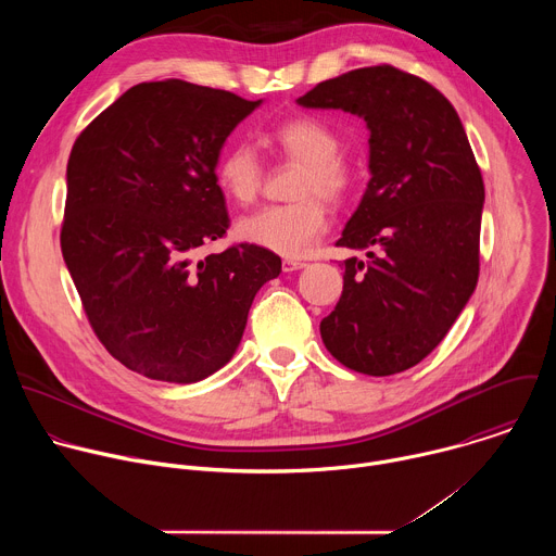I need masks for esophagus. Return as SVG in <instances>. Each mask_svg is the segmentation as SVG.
Returning <instances> with one entry per match:
<instances>
[{
  "label": "esophagus",
  "mask_w": 556,
  "mask_h": 556,
  "mask_svg": "<svg viewBox=\"0 0 556 556\" xmlns=\"http://www.w3.org/2000/svg\"><path fill=\"white\" fill-rule=\"evenodd\" d=\"M281 268H283V273L301 270V268H305V262H299V260H283V262H281Z\"/></svg>",
  "instance_id": "34e87169"
}]
</instances>
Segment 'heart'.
<instances>
[{"instance_id":"heart-1","label":"heart","mask_w":556,"mask_h":556,"mask_svg":"<svg viewBox=\"0 0 556 556\" xmlns=\"http://www.w3.org/2000/svg\"><path fill=\"white\" fill-rule=\"evenodd\" d=\"M266 142L288 161L301 163L294 176L288 204L266 206L237 224V235L260 249L301 257L328 230L326 202L341 204L354 189V172L339 155L341 138L324 121L294 116L266 134ZM215 180L222 193L237 202L251 204L264 185V165L257 151L247 142L226 147L215 165Z\"/></svg>"}]
</instances>
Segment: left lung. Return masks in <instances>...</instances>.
I'll return each instance as SVG.
<instances>
[{
  "instance_id": "8db88e82",
  "label": "left lung",
  "mask_w": 556,
  "mask_h": 556,
  "mask_svg": "<svg viewBox=\"0 0 556 556\" xmlns=\"http://www.w3.org/2000/svg\"><path fill=\"white\" fill-rule=\"evenodd\" d=\"M296 103L358 114L371 131V180L337 242L367 260L343 262L321 339L358 374L405 371L438 348L478 286V161L446 97L389 63L328 78Z\"/></svg>"
}]
</instances>
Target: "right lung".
<instances>
[{
    "mask_svg": "<svg viewBox=\"0 0 556 556\" xmlns=\"http://www.w3.org/2000/svg\"><path fill=\"white\" fill-rule=\"evenodd\" d=\"M260 103L178 78L138 84L72 144L61 253L97 339L131 371L211 376L281 273L279 255L249 242L195 262L230 226L219 149Z\"/></svg>",
    "mask_w": 556,
    "mask_h": 556,
    "instance_id": "1",
    "label": "right lung"
}]
</instances>
